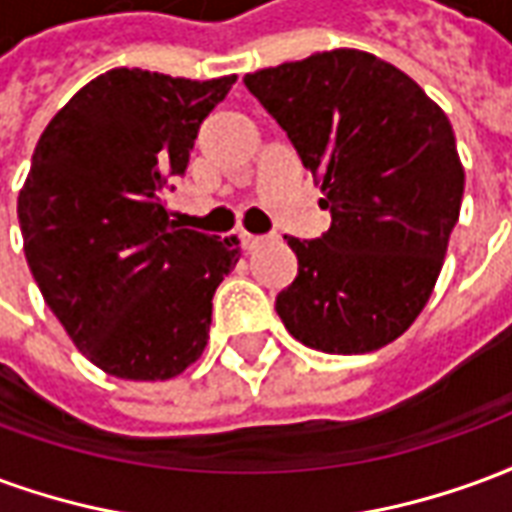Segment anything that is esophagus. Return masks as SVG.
Here are the masks:
<instances>
[{
	"label": "esophagus",
	"mask_w": 512,
	"mask_h": 512,
	"mask_svg": "<svg viewBox=\"0 0 512 512\" xmlns=\"http://www.w3.org/2000/svg\"><path fill=\"white\" fill-rule=\"evenodd\" d=\"M266 244V238L263 235H252V233H241V246H244L246 252H255L257 246Z\"/></svg>",
	"instance_id": "esophagus-1"
}]
</instances>
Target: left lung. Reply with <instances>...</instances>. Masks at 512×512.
<instances>
[{
	"mask_svg": "<svg viewBox=\"0 0 512 512\" xmlns=\"http://www.w3.org/2000/svg\"><path fill=\"white\" fill-rule=\"evenodd\" d=\"M321 186L332 227L288 238L299 277L277 296L285 329L323 354L384 348L428 304L463 197L439 104L376 54L332 49L246 73Z\"/></svg>",
	"mask_w": 512,
	"mask_h": 512,
	"instance_id": "obj_1",
	"label": "left lung"
}]
</instances>
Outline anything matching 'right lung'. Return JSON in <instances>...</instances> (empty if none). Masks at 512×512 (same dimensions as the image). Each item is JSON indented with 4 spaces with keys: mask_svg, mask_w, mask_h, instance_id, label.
<instances>
[{
    "mask_svg": "<svg viewBox=\"0 0 512 512\" xmlns=\"http://www.w3.org/2000/svg\"><path fill=\"white\" fill-rule=\"evenodd\" d=\"M235 79L115 68L84 84L35 145L18 194L29 271L109 376L167 381L208 345L213 293L241 244L175 224L164 197Z\"/></svg>",
    "mask_w": 512,
    "mask_h": 512,
    "instance_id": "right-lung-1",
    "label": "right lung"
}]
</instances>
